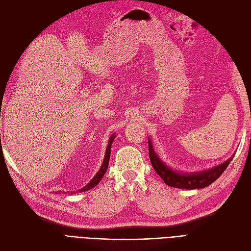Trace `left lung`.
<instances>
[{
  "mask_svg": "<svg viewBox=\"0 0 251 251\" xmlns=\"http://www.w3.org/2000/svg\"><path fill=\"white\" fill-rule=\"evenodd\" d=\"M149 154L151 165H153L155 172L164 181V183L166 185L183 189H198L210 185L212 182H215L220 176H221L232 159L230 158L224 163L207 171H202L199 173L193 174H182L171 170L170 168H168V165H165L160 159H159V157L155 153L153 146H151V141L150 140V138Z\"/></svg>",
  "mask_w": 251,
  "mask_h": 251,
  "instance_id": "1",
  "label": "left lung"
}]
</instances>
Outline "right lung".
Segmentation results:
<instances>
[{
	"label": "right lung",
	"instance_id": "obj_1",
	"mask_svg": "<svg viewBox=\"0 0 251 251\" xmlns=\"http://www.w3.org/2000/svg\"><path fill=\"white\" fill-rule=\"evenodd\" d=\"M113 140H114V135H112L110 137V140H109V143H108V147H107V150H105V156H104V160L101 164V168L100 170L97 172V174L95 175V177L91 180L89 183L85 186L82 187L81 189H79L78 192H86V191H89V189L93 188L94 186H96L98 183H100V180L102 179L103 175L105 174V172H107L108 170V165H109V160H110V155H111V147H112V143H113ZM75 193V192H73Z\"/></svg>",
	"mask_w": 251,
	"mask_h": 251
}]
</instances>
